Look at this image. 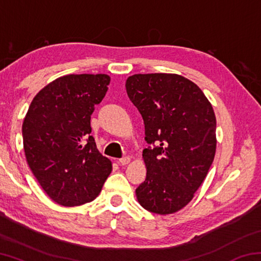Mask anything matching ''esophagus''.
I'll list each match as a JSON object with an SVG mask.
<instances>
[{"label":"esophagus","mask_w":261,"mask_h":261,"mask_svg":"<svg viewBox=\"0 0 261 261\" xmlns=\"http://www.w3.org/2000/svg\"><path fill=\"white\" fill-rule=\"evenodd\" d=\"M118 162H120V165L125 166V165H127V163L130 162V158L129 156H124V158L120 159V160H118Z\"/></svg>","instance_id":"obj_1"}]
</instances>
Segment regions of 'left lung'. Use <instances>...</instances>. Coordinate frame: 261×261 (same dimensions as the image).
Masks as SVG:
<instances>
[{"instance_id": "obj_1", "label": "left lung", "mask_w": 261, "mask_h": 261, "mask_svg": "<svg viewBox=\"0 0 261 261\" xmlns=\"http://www.w3.org/2000/svg\"><path fill=\"white\" fill-rule=\"evenodd\" d=\"M126 93L141 114L146 178L136 189L152 213L171 214L192 200L216 149L213 107L196 84L175 73L134 74Z\"/></svg>"}]
</instances>
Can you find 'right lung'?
Here are the masks:
<instances>
[{
  "label": "right lung",
  "instance_id": "right-lung-1",
  "mask_svg": "<svg viewBox=\"0 0 261 261\" xmlns=\"http://www.w3.org/2000/svg\"><path fill=\"white\" fill-rule=\"evenodd\" d=\"M107 74H68L34 96L24 118L26 161L51 200L79 206L94 200L112 173L91 136V115L108 91Z\"/></svg>",
  "mask_w": 261,
  "mask_h": 261
}]
</instances>
